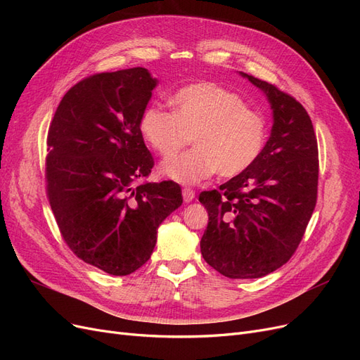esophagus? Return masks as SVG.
<instances>
[{
  "label": "esophagus",
  "mask_w": 360,
  "mask_h": 360,
  "mask_svg": "<svg viewBox=\"0 0 360 360\" xmlns=\"http://www.w3.org/2000/svg\"><path fill=\"white\" fill-rule=\"evenodd\" d=\"M181 193H183L184 202H191V201L195 198V191L191 189V188H183Z\"/></svg>",
  "instance_id": "obj_1"
}]
</instances>
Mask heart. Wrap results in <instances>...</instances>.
<instances>
[{"label":"heart","instance_id":"heart-1","mask_svg":"<svg viewBox=\"0 0 360 360\" xmlns=\"http://www.w3.org/2000/svg\"><path fill=\"white\" fill-rule=\"evenodd\" d=\"M172 111L148 106L139 118V134L162 158L186 146L193 148L163 163L165 177L183 184L233 179L259 158L267 139L264 117L248 108L234 91L214 82L189 84L174 93Z\"/></svg>","mask_w":360,"mask_h":360}]
</instances>
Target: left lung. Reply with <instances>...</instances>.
I'll use <instances>...</instances> for the list:
<instances>
[{"label":"left lung","instance_id":"8db88e82","mask_svg":"<svg viewBox=\"0 0 360 360\" xmlns=\"http://www.w3.org/2000/svg\"><path fill=\"white\" fill-rule=\"evenodd\" d=\"M263 90L274 127L245 172L200 193L209 212L202 258L231 279L275 271L294 255L317 204L319 146L307 110L276 85L243 73Z\"/></svg>","mask_w":360,"mask_h":360}]
</instances>
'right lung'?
<instances>
[{
  "label": "right lung",
  "mask_w": 360,
  "mask_h": 360,
  "mask_svg": "<svg viewBox=\"0 0 360 360\" xmlns=\"http://www.w3.org/2000/svg\"><path fill=\"white\" fill-rule=\"evenodd\" d=\"M155 86L144 68L86 76L63 96L48 130L46 195L63 240L115 276L146 263L159 225L183 202L171 180L136 183L155 167L139 134Z\"/></svg>",
  "instance_id": "1"
}]
</instances>
